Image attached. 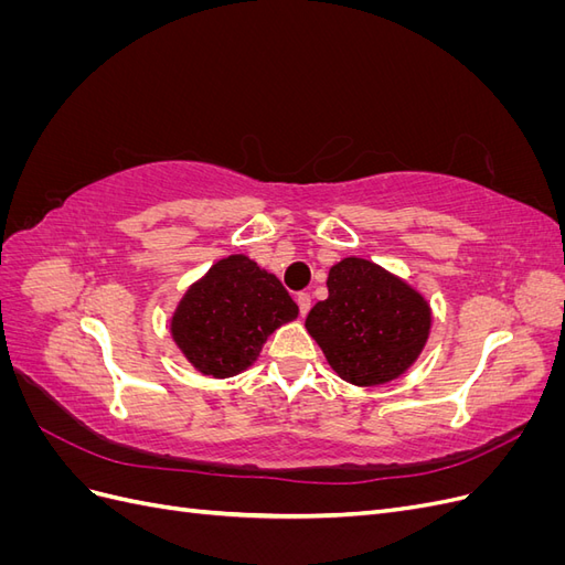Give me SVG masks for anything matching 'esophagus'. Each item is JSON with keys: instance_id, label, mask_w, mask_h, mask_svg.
<instances>
[{"instance_id": "1", "label": "esophagus", "mask_w": 565, "mask_h": 565, "mask_svg": "<svg viewBox=\"0 0 565 565\" xmlns=\"http://www.w3.org/2000/svg\"><path fill=\"white\" fill-rule=\"evenodd\" d=\"M297 303H299V313L306 316L311 311V295H306V292L297 295Z\"/></svg>"}]
</instances>
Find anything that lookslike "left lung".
<instances>
[{
  "label": "left lung",
  "instance_id": "1",
  "mask_svg": "<svg viewBox=\"0 0 565 565\" xmlns=\"http://www.w3.org/2000/svg\"><path fill=\"white\" fill-rule=\"evenodd\" d=\"M328 292L306 330L341 380L380 386L417 363L434 320L419 289L380 264L347 256L330 268Z\"/></svg>",
  "mask_w": 565,
  "mask_h": 565
}]
</instances>
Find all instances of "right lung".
Returning a JSON list of instances; mask_svg holds the SVG:
<instances>
[{"mask_svg":"<svg viewBox=\"0 0 565 565\" xmlns=\"http://www.w3.org/2000/svg\"><path fill=\"white\" fill-rule=\"evenodd\" d=\"M297 316L299 306L273 273L231 254L185 289L169 332L204 377L226 380L254 365L266 339Z\"/></svg>","mask_w":565,"mask_h":565,"instance_id":"1","label":"right lung"}]
</instances>
